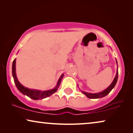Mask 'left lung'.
<instances>
[{
	"label": "left lung",
	"instance_id": "left-lung-1",
	"mask_svg": "<svg viewBox=\"0 0 133 133\" xmlns=\"http://www.w3.org/2000/svg\"><path fill=\"white\" fill-rule=\"evenodd\" d=\"M116 63H117V61H116ZM117 79H118V68H117V72H116V77L113 80V81H112L111 84L107 89H105V90H103V91H102L101 92H97V93H90V92H87L85 91H82V92L83 94H84L87 97L89 98V99H99V98L103 97H105V96H106L107 95H108V94L114 88V87H115L116 83H117Z\"/></svg>",
	"mask_w": 133,
	"mask_h": 133
}]
</instances>
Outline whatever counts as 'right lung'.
Listing matches in <instances>:
<instances>
[{
	"instance_id": "right-lung-1",
	"label": "right lung",
	"mask_w": 133,
	"mask_h": 133,
	"mask_svg": "<svg viewBox=\"0 0 133 133\" xmlns=\"http://www.w3.org/2000/svg\"><path fill=\"white\" fill-rule=\"evenodd\" d=\"M16 59L13 61L12 65V77L14 78V81L15 83L16 86L17 87L18 90L20 92H21L24 95H26L29 97L31 99H34V100H39V99H43L44 98L48 97L51 95H52V94H54V92L57 91L58 88L59 87V85L61 84V81L63 77V74H62L61 77L59 78V81L57 82V85L54 87L53 89L48 91H42L37 90H33V89H29L27 88L24 86H23L21 83L19 82L18 81L17 76H16Z\"/></svg>"
}]
</instances>
